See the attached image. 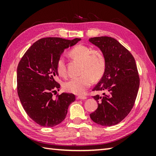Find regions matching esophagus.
Segmentation results:
<instances>
[{
  "label": "esophagus",
  "mask_w": 156,
  "mask_h": 156,
  "mask_svg": "<svg viewBox=\"0 0 156 156\" xmlns=\"http://www.w3.org/2000/svg\"><path fill=\"white\" fill-rule=\"evenodd\" d=\"M77 98L80 99V100H85V99H87V97L84 96H79L77 97Z\"/></svg>",
  "instance_id": "1"
}]
</instances>
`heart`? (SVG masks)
Segmentation results:
<instances>
[{"label": "heart", "mask_w": 156, "mask_h": 156, "mask_svg": "<svg viewBox=\"0 0 156 156\" xmlns=\"http://www.w3.org/2000/svg\"><path fill=\"white\" fill-rule=\"evenodd\" d=\"M73 58L82 62L80 76L73 78L63 84V88L69 93L83 94L92 83V78L98 80L103 76L106 68V60L103 54L98 50H93L90 47L77 45L70 51ZM56 70L58 75L65 77L67 75L65 59L60 57L58 60Z\"/></svg>", "instance_id": "b5f03b06"}]
</instances>
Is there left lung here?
Instances as JSON below:
<instances>
[{
  "mask_svg": "<svg viewBox=\"0 0 156 156\" xmlns=\"http://www.w3.org/2000/svg\"><path fill=\"white\" fill-rule=\"evenodd\" d=\"M89 41L98 47L106 60L105 72L93 89L106 94L93 97L98 102V108L90 118L98 125L113 126L129 114L135 103L140 86L135 59L112 37H94Z\"/></svg>",
  "mask_w": 156,
  "mask_h": 156,
  "instance_id": "1",
  "label": "left lung"
}]
</instances>
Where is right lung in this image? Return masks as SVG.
I'll return each instance as SVG.
<instances>
[{
  "mask_svg": "<svg viewBox=\"0 0 156 156\" xmlns=\"http://www.w3.org/2000/svg\"><path fill=\"white\" fill-rule=\"evenodd\" d=\"M80 40L41 38L27 49L18 63V97L27 115L39 125L52 127L59 125L65 120L69 105L75 101L73 94L62 93L54 98L53 93L60 88L56 81L58 60L65 49Z\"/></svg>",
  "mask_w": 156,
  "mask_h": 156,
  "instance_id": "right-lung-1",
  "label": "right lung"
}]
</instances>
